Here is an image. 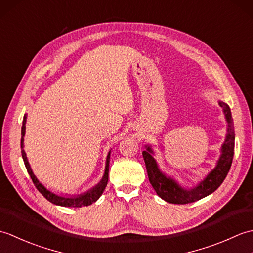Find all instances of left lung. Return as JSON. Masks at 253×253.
Wrapping results in <instances>:
<instances>
[{"mask_svg":"<svg viewBox=\"0 0 253 253\" xmlns=\"http://www.w3.org/2000/svg\"><path fill=\"white\" fill-rule=\"evenodd\" d=\"M223 109L225 120L227 123L226 137L221 147V155L214 168L202 180L193 187H184L173 176L166 175L159 168L157 160L154 159V151L151 144H146V150L142 151V157L146 163L150 184L154 188L157 195L163 200L175 204H186L200 200L211 195L222 185L232 166L235 148V130L232 113L229 106L223 101H218Z\"/></svg>","mask_w":253,"mask_h":253,"instance_id":"1","label":"left lung"}]
</instances>
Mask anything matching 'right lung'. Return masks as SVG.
<instances>
[{
	"label": "right lung",
	"mask_w": 253,
	"mask_h": 253,
	"mask_svg": "<svg viewBox=\"0 0 253 253\" xmlns=\"http://www.w3.org/2000/svg\"><path fill=\"white\" fill-rule=\"evenodd\" d=\"M26 121H27V114L24 115V120H23V126H21V139H20V148H21V155H23V160L25 166L27 169V171L30 175L32 181L36 186V188L39 192L43 196L46 200H49L53 204H56V206H61V207H66V208H82V207H88L90 204H92L95 202L98 199L101 197L102 193H103L105 187L107 185V180H109V168H110V155H111V150L107 153L106 161H105V169H104V174L102 176L101 180L93 186L92 188H90L89 190L85 192L80 193V195H68V193H65V195H58V193H55L51 191L50 189L42 184V182L37 178L36 175L34 174V171L31 169V166L28 162V159H27L26 152L24 150V137L26 133Z\"/></svg>",
	"instance_id": "1"
}]
</instances>
